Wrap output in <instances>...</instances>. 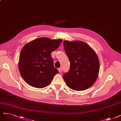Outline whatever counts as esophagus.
<instances>
[{"instance_id":"esophagus-1","label":"esophagus","mask_w":121,"mask_h":121,"mask_svg":"<svg viewBox=\"0 0 121 121\" xmlns=\"http://www.w3.org/2000/svg\"><path fill=\"white\" fill-rule=\"evenodd\" d=\"M58 70H59V71L60 72H61L62 71V68H59V69H58Z\"/></svg>"}]
</instances>
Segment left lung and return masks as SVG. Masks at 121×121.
Listing matches in <instances>:
<instances>
[{"label":"left lung","mask_w":121,"mask_h":121,"mask_svg":"<svg viewBox=\"0 0 121 121\" xmlns=\"http://www.w3.org/2000/svg\"><path fill=\"white\" fill-rule=\"evenodd\" d=\"M64 47L70 63L69 70L63 75L66 85L77 91L88 88L98 76L99 61L97 55L83 42L65 41Z\"/></svg>","instance_id":"8db88e82"}]
</instances>
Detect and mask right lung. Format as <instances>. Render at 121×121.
<instances>
[{"label": "right lung", "mask_w": 121, "mask_h": 121, "mask_svg": "<svg viewBox=\"0 0 121 121\" xmlns=\"http://www.w3.org/2000/svg\"><path fill=\"white\" fill-rule=\"evenodd\" d=\"M62 41L61 39L40 38L23 47L19 56L18 67L22 78L28 84L36 88H44L59 73L54 67L51 53L59 48Z\"/></svg>", "instance_id": "add662e5"}]
</instances>
